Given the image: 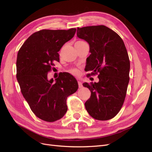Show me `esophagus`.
Segmentation results:
<instances>
[{
  "label": "esophagus",
  "instance_id": "esophagus-1",
  "mask_svg": "<svg viewBox=\"0 0 152 152\" xmlns=\"http://www.w3.org/2000/svg\"><path fill=\"white\" fill-rule=\"evenodd\" d=\"M78 84H79V88H82V82H80V80L78 81Z\"/></svg>",
  "mask_w": 152,
  "mask_h": 152
}]
</instances>
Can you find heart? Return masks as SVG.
I'll use <instances>...</instances> for the list:
<instances>
[{"label":"heart","instance_id":"b5f03b06","mask_svg":"<svg viewBox=\"0 0 152 152\" xmlns=\"http://www.w3.org/2000/svg\"><path fill=\"white\" fill-rule=\"evenodd\" d=\"M82 42V41H78V42ZM70 72L72 73H73V75H79L80 73L79 70H78V69H75V68L72 69V70H70Z\"/></svg>","mask_w":152,"mask_h":152}]
</instances>
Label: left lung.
I'll return each instance as SVG.
<instances>
[{
  "label": "left lung",
  "instance_id": "left-lung-1",
  "mask_svg": "<svg viewBox=\"0 0 152 152\" xmlns=\"http://www.w3.org/2000/svg\"><path fill=\"white\" fill-rule=\"evenodd\" d=\"M77 36L89 45L87 70L92 71L91 75L99 73L98 82L83 84L91 93L86 109L96 120H109L121 109L129 81L130 61L125 44L104 25L78 28Z\"/></svg>",
  "mask_w": 152,
  "mask_h": 152
}]
</instances>
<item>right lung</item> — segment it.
<instances>
[{"label": "right lung", "instance_id": "right-lung-1", "mask_svg": "<svg viewBox=\"0 0 152 152\" xmlns=\"http://www.w3.org/2000/svg\"><path fill=\"white\" fill-rule=\"evenodd\" d=\"M75 32L76 28L40 30L30 35L18 51L16 78L21 93L31 111L44 121L54 122L65 115L66 98L79 87L68 73H59L54 80L48 77L53 61H59L58 53Z\"/></svg>", "mask_w": 152, "mask_h": 152}]
</instances>
